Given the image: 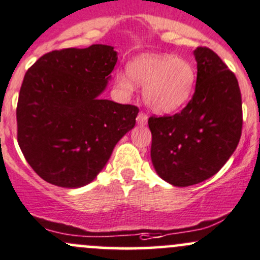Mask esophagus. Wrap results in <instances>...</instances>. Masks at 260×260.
<instances>
[{
  "label": "esophagus",
  "instance_id": "obj_1",
  "mask_svg": "<svg viewBox=\"0 0 260 260\" xmlns=\"http://www.w3.org/2000/svg\"><path fill=\"white\" fill-rule=\"evenodd\" d=\"M147 122H148V117H147L146 113L141 112L137 116V123L139 125H146Z\"/></svg>",
  "mask_w": 260,
  "mask_h": 260
}]
</instances>
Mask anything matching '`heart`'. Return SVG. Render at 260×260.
<instances>
[{
    "mask_svg": "<svg viewBox=\"0 0 260 260\" xmlns=\"http://www.w3.org/2000/svg\"><path fill=\"white\" fill-rule=\"evenodd\" d=\"M127 72H119L117 82L125 91L135 83L144 87V101L155 113L168 114L187 105L194 92L197 73L184 58L169 54H142L129 62Z\"/></svg>",
    "mask_w": 260,
    "mask_h": 260,
    "instance_id": "1",
    "label": "heart"
}]
</instances>
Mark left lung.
<instances>
[{"label": "left lung", "mask_w": 260, "mask_h": 260, "mask_svg": "<svg viewBox=\"0 0 260 260\" xmlns=\"http://www.w3.org/2000/svg\"><path fill=\"white\" fill-rule=\"evenodd\" d=\"M197 82L193 98L180 113L151 117V158L158 176L176 187L214 176L236 151L242 135L238 81L217 53L193 52Z\"/></svg>", "instance_id": "left-lung-1"}]
</instances>
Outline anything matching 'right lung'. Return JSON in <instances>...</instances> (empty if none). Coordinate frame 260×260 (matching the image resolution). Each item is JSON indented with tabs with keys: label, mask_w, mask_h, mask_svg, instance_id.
I'll list each match as a JSON object with an SVG mask.
<instances>
[{
	"label": "right lung",
	"mask_w": 260,
	"mask_h": 260,
	"mask_svg": "<svg viewBox=\"0 0 260 260\" xmlns=\"http://www.w3.org/2000/svg\"><path fill=\"white\" fill-rule=\"evenodd\" d=\"M112 46L46 53L24 75L17 103V139L24 158L57 187L88 184L107 165L139 109L103 100L117 63Z\"/></svg>",
	"instance_id": "right-lung-1"
}]
</instances>
